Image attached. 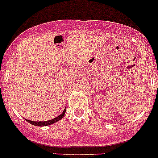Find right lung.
Here are the masks:
<instances>
[{"instance_id":"right-lung-1","label":"right lung","mask_w":158,"mask_h":158,"mask_svg":"<svg viewBox=\"0 0 158 158\" xmlns=\"http://www.w3.org/2000/svg\"><path fill=\"white\" fill-rule=\"evenodd\" d=\"M66 107H65L63 111L60 114V115L56 117L55 118L51 119V120H49V121H44V122H36V121H34V122H33V121L28 120V119H26V118H25V120H26L27 122H29L30 124H31V125H35V126H47V125H52V124L56 123V122H58V121L61 120V119L63 118V116H64L65 113H66Z\"/></svg>"}]
</instances>
